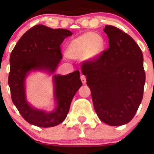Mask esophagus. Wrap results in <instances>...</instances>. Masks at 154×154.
<instances>
[{"label": "esophagus", "instance_id": "34e87169", "mask_svg": "<svg viewBox=\"0 0 154 154\" xmlns=\"http://www.w3.org/2000/svg\"><path fill=\"white\" fill-rule=\"evenodd\" d=\"M80 79H81V80H82V84L85 85V84H86V82H87V81H86V77H85V76L83 75H81V76H80Z\"/></svg>", "mask_w": 154, "mask_h": 154}]
</instances>
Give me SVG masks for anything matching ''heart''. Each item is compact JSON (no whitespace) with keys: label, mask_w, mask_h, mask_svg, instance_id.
I'll list each match as a JSON object with an SVG mask.
<instances>
[{"label":"heart","mask_w":154,"mask_h":154,"mask_svg":"<svg viewBox=\"0 0 154 154\" xmlns=\"http://www.w3.org/2000/svg\"><path fill=\"white\" fill-rule=\"evenodd\" d=\"M104 48V40L99 34L85 32L70 42L66 54L71 59H93L101 54Z\"/></svg>","instance_id":"heart-1"}]
</instances>
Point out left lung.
Segmentation results:
<instances>
[{
  "instance_id": "left-lung-1",
  "label": "left lung",
  "mask_w": 154,
  "mask_h": 154,
  "mask_svg": "<svg viewBox=\"0 0 154 154\" xmlns=\"http://www.w3.org/2000/svg\"><path fill=\"white\" fill-rule=\"evenodd\" d=\"M109 48L83 61L93 106L99 119L110 126L130 122L143 97L146 72L142 51L125 32L111 25L103 29Z\"/></svg>"
}]
</instances>
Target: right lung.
Wrapping results in <instances>:
<instances>
[{
    "instance_id": "add662e5",
    "label": "right lung",
    "mask_w": 154,
    "mask_h": 154,
    "mask_svg": "<svg viewBox=\"0 0 154 154\" xmlns=\"http://www.w3.org/2000/svg\"><path fill=\"white\" fill-rule=\"evenodd\" d=\"M72 33L65 29H51L35 25L19 39L10 56L8 85L11 100L27 122L40 128H51L66 119L75 93L82 86L79 71L69 75H54L56 109L51 113L37 110L26 100L24 79L31 70L45 69L54 73L62 54L61 45Z\"/></svg>"
}]
</instances>
